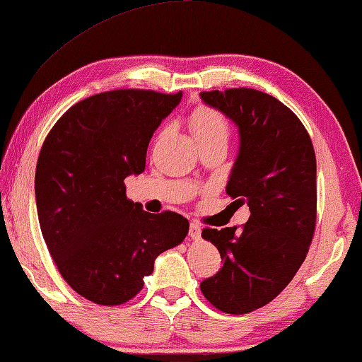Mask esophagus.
Returning a JSON list of instances; mask_svg holds the SVG:
<instances>
[{
  "instance_id": "obj_1",
  "label": "esophagus",
  "mask_w": 362,
  "mask_h": 362,
  "mask_svg": "<svg viewBox=\"0 0 362 362\" xmlns=\"http://www.w3.org/2000/svg\"><path fill=\"white\" fill-rule=\"evenodd\" d=\"M188 235H189V238H192V240H194V241L201 240V226H199L198 223H194V222L189 223Z\"/></svg>"
}]
</instances>
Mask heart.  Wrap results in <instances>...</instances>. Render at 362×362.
<instances>
[{"label":"heart","mask_w":362,"mask_h":362,"mask_svg":"<svg viewBox=\"0 0 362 362\" xmlns=\"http://www.w3.org/2000/svg\"><path fill=\"white\" fill-rule=\"evenodd\" d=\"M193 136L196 142L201 140H216V139H228V122L223 118L222 113L209 107H198L189 118Z\"/></svg>","instance_id":"heart-1"}]
</instances>
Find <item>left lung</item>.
<instances>
[{
	"label": "left lung",
	"instance_id": "obj_1",
	"mask_svg": "<svg viewBox=\"0 0 362 362\" xmlns=\"http://www.w3.org/2000/svg\"><path fill=\"white\" fill-rule=\"evenodd\" d=\"M238 127L240 150L226 183L233 204L249 206L243 230L204 228L223 267L201 283L220 311L244 315L283 292L308 254L316 225V156L302 122L255 89L201 93Z\"/></svg>",
	"mask_w": 362,
	"mask_h": 362
}]
</instances>
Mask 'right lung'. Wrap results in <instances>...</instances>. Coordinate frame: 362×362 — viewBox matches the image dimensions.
I'll return each mask as SVG.
<instances>
[{
	"instance_id": "right-lung-1",
	"label": "right lung",
	"mask_w": 362,
	"mask_h": 362,
	"mask_svg": "<svg viewBox=\"0 0 362 362\" xmlns=\"http://www.w3.org/2000/svg\"><path fill=\"white\" fill-rule=\"evenodd\" d=\"M182 93L108 90L78 102L42 144L35 196L42 238L62 278L99 305L142 291L156 257L185 240L175 212L150 214L126 196L124 179L145 170L146 148Z\"/></svg>"
}]
</instances>
